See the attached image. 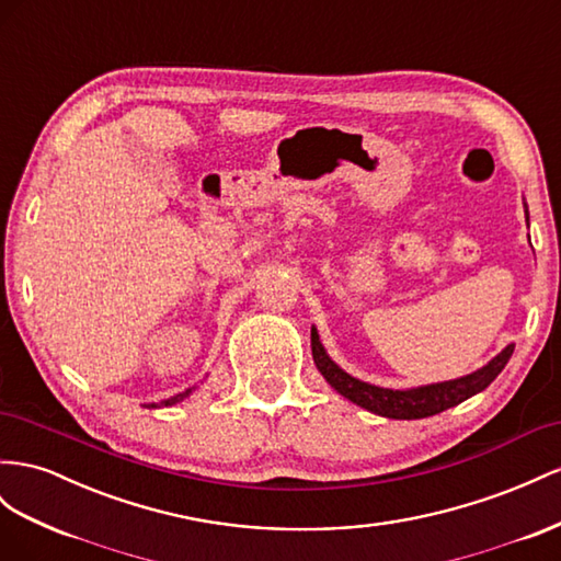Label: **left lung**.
<instances>
[{
	"mask_svg": "<svg viewBox=\"0 0 561 561\" xmlns=\"http://www.w3.org/2000/svg\"><path fill=\"white\" fill-rule=\"evenodd\" d=\"M526 221H528V209H526ZM512 352H514V344H507L501 354L486 363V366L465 377H458V380L425 385L415 389H385V387L360 382L350 373H344L337 363L325 354L321 340H318L316 328H311L313 363L325 377V382L332 389H337L344 399L354 401L356 405L366 408V411L375 415L391 417V420L430 417L446 411V408L462 403L469 397H474V393L486 389L495 377L501 375V370L507 366Z\"/></svg>",
	"mask_w": 561,
	"mask_h": 561,
	"instance_id": "1",
	"label": "left lung"
}]
</instances>
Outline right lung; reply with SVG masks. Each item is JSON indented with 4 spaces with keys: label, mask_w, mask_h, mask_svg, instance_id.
I'll use <instances>...</instances> for the list:
<instances>
[{
    "label": "right lung",
    "mask_w": 561,
    "mask_h": 561,
    "mask_svg": "<svg viewBox=\"0 0 561 561\" xmlns=\"http://www.w3.org/2000/svg\"><path fill=\"white\" fill-rule=\"evenodd\" d=\"M193 389H195V387H193ZM193 389H186L184 393H176V397H172V399H168V401H162V405H172V403H176V401H184V399L188 397V393H191ZM148 408H156V403H150Z\"/></svg>",
    "instance_id": "add662e5"
}]
</instances>
